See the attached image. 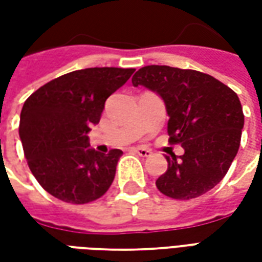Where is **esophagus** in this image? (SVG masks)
I'll return each mask as SVG.
<instances>
[{
  "label": "esophagus",
  "mask_w": 262,
  "mask_h": 262,
  "mask_svg": "<svg viewBox=\"0 0 262 262\" xmlns=\"http://www.w3.org/2000/svg\"><path fill=\"white\" fill-rule=\"evenodd\" d=\"M132 151L137 153L140 157H150L151 156V151L146 147H132Z\"/></svg>",
  "instance_id": "esophagus-1"
}]
</instances>
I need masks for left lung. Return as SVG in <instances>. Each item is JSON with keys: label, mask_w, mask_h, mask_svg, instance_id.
<instances>
[{"label": "left lung", "mask_w": 262, "mask_h": 262, "mask_svg": "<svg viewBox=\"0 0 262 262\" xmlns=\"http://www.w3.org/2000/svg\"><path fill=\"white\" fill-rule=\"evenodd\" d=\"M135 86L157 92L165 103L168 142L185 153L165 157L168 168L156 185L172 199H192L219 184L236 157L244 115L231 88L196 70L146 66L132 78Z\"/></svg>", "instance_id": "1"}]
</instances>
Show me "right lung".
Masks as SVG:
<instances>
[{
	"mask_svg": "<svg viewBox=\"0 0 262 262\" xmlns=\"http://www.w3.org/2000/svg\"><path fill=\"white\" fill-rule=\"evenodd\" d=\"M135 69L94 67L60 75L24 103L19 137L28 165L45 191L60 201H95L114 182L122 150L101 154L86 133L101 119L105 101Z\"/></svg>",
	"mask_w": 262,
	"mask_h": 262,
	"instance_id": "obj_1",
	"label": "right lung"
}]
</instances>
